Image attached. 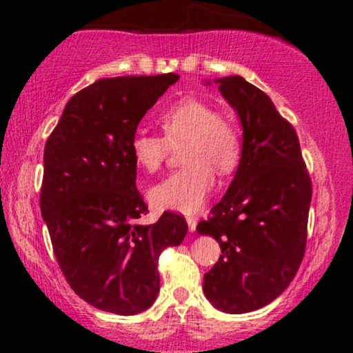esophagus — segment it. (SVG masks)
<instances>
[{
  "label": "esophagus",
  "instance_id": "34e87169",
  "mask_svg": "<svg viewBox=\"0 0 353 353\" xmlns=\"http://www.w3.org/2000/svg\"><path fill=\"white\" fill-rule=\"evenodd\" d=\"M185 221H188V225H189L190 232H194V230H196V228H197V219L192 217V216H189V217H185Z\"/></svg>",
  "mask_w": 353,
  "mask_h": 353
}]
</instances>
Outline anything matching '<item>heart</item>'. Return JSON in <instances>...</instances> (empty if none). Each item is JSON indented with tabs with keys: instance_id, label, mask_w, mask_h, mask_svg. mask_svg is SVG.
I'll return each instance as SVG.
<instances>
[{
	"instance_id": "b5f03b06",
	"label": "heart",
	"mask_w": 353,
	"mask_h": 353,
	"mask_svg": "<svg viewBox=\"0 0 353 353\" xmlns=\"http://www.w3.org/2000/svg\"><path fill=\"white\" fill-rule=\"evenodd\" d=\"M164 137L136 132L129 143L132 161L145 172H156L168 157L169 145L181 148V169L151 189L157 209L196 212L214 188L216 172L229 174L242 154L237 128L205 101L188 98L168 108L157 119Z\"/></svg>"
}]
</instances>
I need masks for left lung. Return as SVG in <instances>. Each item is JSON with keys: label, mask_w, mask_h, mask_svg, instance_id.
<instances>
[{"label": "left lung", "mask_w": 353, "mask_h": 353, "mask_svg": "<svg viewBox=\"0 0 353 353\" xmlns=\"http://www.w3.org/2000/svg\"><path fill=\"white\" fill-rule=\"evenodd\" d=\"M241 119L242 154L228 192L197 224L221 245L204 274V294L225 314H245L277 299L305 252L312 182L292 124L242 76L216 79Z\"/></svg>", "instance_id": "obj_1"}]
</instances>
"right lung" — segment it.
I'll list each match as a JSON object with an SVG mask.
<instances>
[{"instance_id": "right-lung-1", "label": "right lung", "mask_w": 353, "mask_h": 353, "mask_svg": "<svg viewBox=\"0 0 353 353\" xmlns=\"http://www.w3.org/2000/svg\"><path fill=\"white\" fill-rule=\"evenodd\" d=\"M179 76L96 81L68 101L44 145L41 216L71 289L96 309L136 315L159 292L157 261L179 245L185 219L164 212L137 222L148 205L136 188L129 143L145 112Z\"/></svg>"}]
</instances>
